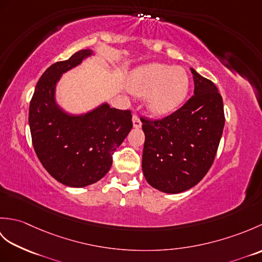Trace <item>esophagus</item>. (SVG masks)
<instances>
[{"mask_svg":"<svg viewBox=\"0 0 262 262\" xmlns=\"http://www.w3.org/2000/svg\"><path fill=\"white\" fill-rule=\"evenodd\" d=\"M132 121H133V127L134 128H141L142 127V121L140 119V117H138L137 115H133V118H132Z\"/></svg>","mask_w":262,"mask_h":262,"instance_id":"esophagus-1","label":"esophagus"}]
</instances>
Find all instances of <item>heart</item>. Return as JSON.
<instances>
[{"mask_svg":"<svg viewBox=\"0 0 262 262\" xmlns=\"http://www.w3.org/2000/svg\"><path fill=\"white\" fill-rule=\"evenodd\" d=\"M129 89L140 97L148 94V109L158 116H166L185 102L190 89V77L182 66L149 63L132 72Z\"/></svg>","mask_w":262,"mask_h":262,"instance_id":"obj_1","label":"heart"}]
</instances>
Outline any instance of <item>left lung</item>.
Returning <instances> with one entry per match:
<instances>
[{"label": "left lung", "instance_id": "8db88e82", "mask_svg": "<svg viewBox=\"0 0 262 262\" xmlns=\"http://www.w3.org/2000/svg\"><path fill=\"white\" fill-rule=\"evenodd\" d=\"M193 96L162 120H142V169L153 188L179 193L196 186L214 162L225 124L223 99L211 81L190 69Z\"/></svg>", "mask_w": 262, "mask_h": 262}]
</instances>
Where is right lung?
<instances>
[{"mask_svg": "<svg viewBox=\"0 0 262 262\" xmlns=\"http://www.w3.org/2000/svg\"><path fill=\"white\" fill-rule=\"evenodd\" d=\"M94 55L92 49H83L49 66L29 107L32 145L39 161L54 179L73 188L90 186L107 174L111 155L133 127L129 110L110 108L107 102L81 114L58 103L56 90L63 74Z\"/></svg>", "mask_w": 262, "mask_h": 262, "instance_id": "1", "label": "right lung"}]
</instances>
